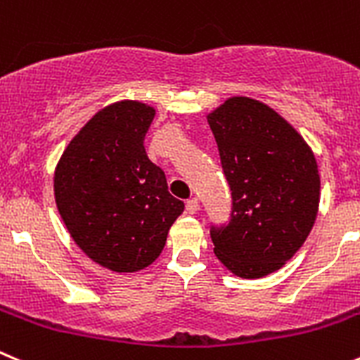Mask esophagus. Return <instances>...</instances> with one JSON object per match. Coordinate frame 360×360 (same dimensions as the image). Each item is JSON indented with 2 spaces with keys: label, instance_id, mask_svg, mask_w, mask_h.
<instances>
[{
  "label": "esophagus",
  "instance_id": "obj_1",
  "mask_svg": "<svg viewBox=\"0 0 360 360\" xmlns=\"http://www.w3.org/2000/svg\"><path fill=\"white\" fill-rule=\"evenodd\" d=\"M186 208L189 214H196L198 208H200V201H198V198H191V200H187Z\"/></svg>",
  "mask_w": 360,
  "mask_h": 360
}]
</instances>
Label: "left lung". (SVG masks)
Segmentation results:
<instances>
[{
  "mask_svg": "<svg viewBox=\"0 0 360 360\" xmlns=\"http://www.w3.org/2000/svg\"><path fill=\"white\" fill-rule=\"evenodd\" d=\"M231 191V214L212 224L214 252L235 276L276 272L306 242L320 203L316 159L274 109L231 97L208 115Z\"/></svg>",
  "mask_w": 360,
  "mask_h": 360,
  "instance_id": "8db88e82",
  "label": "left lung"
}]
</instances>
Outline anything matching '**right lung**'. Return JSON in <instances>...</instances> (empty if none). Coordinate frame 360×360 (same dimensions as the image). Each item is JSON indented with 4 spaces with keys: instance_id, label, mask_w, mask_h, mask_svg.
<instances>
[{
    "instance_id": "right-lung-1",
    "label": "right lung",
    "mask_w": 360,
    "mask_h": 360,
    "mask_svg": "<svg viewBox=\"0 0 360 360\" xmlns=\"http://www.w3.org/2000/svg\"><path fill=\"white\" fill-rule=\"evenodd\" d=\"M155 109L122 101L98 111L65 148L54 173L56 207L74 242L112 272H136L166 244L184 201L145 150Z\"/></svg>"
}]
</instances>
